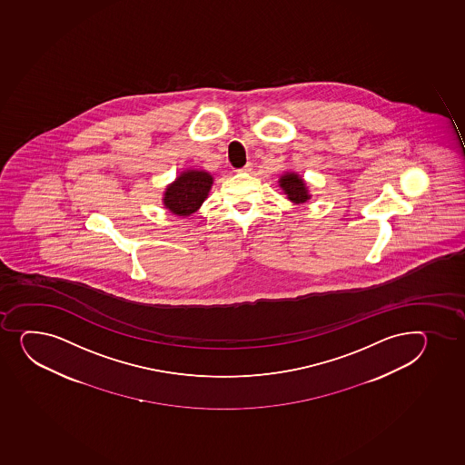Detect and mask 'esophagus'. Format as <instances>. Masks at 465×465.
<instances>
[{"mask_svg": "<svg viewBox=\"0 0 465 465\" xmlns=\"http://www.w3.org/2000/svg\"><path fill=\"white\" fill-rule=\"evenodd\" d=\"M239 172H243V173L252 172V163H251V162H248V163H246V165H244L243 168H240Z\"/></svg>", "mask_w": 465, "mask_h": 465, "instance_id": "esophagus-1", "label": "esophagus"}]
</instances>
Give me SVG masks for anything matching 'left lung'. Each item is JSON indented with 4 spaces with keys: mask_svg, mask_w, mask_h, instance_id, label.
I'll return each instance as SVG.
<instances>
[{
    "mask_svg": "<svg viewBox=\"0 0 465 465\" xmlns=\"http://www.w3.org/2000/svg\"><path fill=\"white\" fill-rule=\"evenodd\" d=\"M279 186L292 203H304L311 199L309 186L299 173L286 172L279 177Z\"/></svg>",
    "mask_w": 465,
    "mask_h": 465,
    "instance_id": "1",
    "label": "left lung"
}]
</instances>
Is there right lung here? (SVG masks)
Listing matches in <instances>:
<instances>
[{
	"label": "right lung",
	"mask_w": 465,
	"mask_h": 465,
	"mask_svg": "<svg viewBox=\"0 0 465 465\" xmlns=\"http://www.w3.org/2000/svg\"><path fill=\"white\" fill-rule=\"evenodd\" d=\"M214 177L206 170H185L166 185L163 191V206L172 214L188 217L194 214L210 194Z\"/></svg>",
	"instance_id": "1"
}]
</instances>
